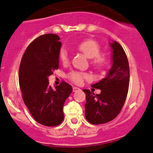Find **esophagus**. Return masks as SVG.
<instances>
[{
    "mask_svg": "<svg viewBox=\"0 0 153 153\" xmlns=\"http://www.w3.org/2000/svg\"><path fill=\"white\" fill-rule=\"evenodd\" d=\"M80 88H78V87H73V91L75 92V91H79Z\"/></svg>",
    "mask_w": 153,
    "mask_h": 153,
    "instance_id": "1",
    "label": "esophagus"
}]
</instances>
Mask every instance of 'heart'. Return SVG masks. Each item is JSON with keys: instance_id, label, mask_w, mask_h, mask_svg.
I'll use <instances>...</instances> for the list:
<instances>
[{"instance_id": "1", "label": "heart", "mask_w": 153, "mask_h": 153, "mask_svg": "<svg viewBox=\"0 0 153 153\" xmlns=\"http://www.w3.org/2000/svg\"><path fill=\"white\" fill-rule=\"evenodd\" d=\"M77 49L85 55L88 59H92V64L95 66H102L104 63V58L100 55V48L99 44L96 41L91 39H85L78 44ZM59 59L62 62L67 63L68 61V51L65 48L60 50ZM68 78L75 84H81L85 78H87V75L78 72L71 71L68 74Z\"/></svg>"}]
</instances>
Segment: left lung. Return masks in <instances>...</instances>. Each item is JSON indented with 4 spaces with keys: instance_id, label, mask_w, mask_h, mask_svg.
<instances>
[{
    "instance_id": "8db88e82",
    "label": "left lung",
    "mask_w": 153,
    "mask_h": 153,
    "mask_svg": "<svg viewBox=\"0 0 153 153\" xmlns=\"http://www.w3.org/2000/svg\"><path fill=\"white\" fill-rule=\"evenodd\" d=\"M112 65L104 78L91 86L100 89V94H94L88 89L85 104V118L92 124L110 122L120 112L126 100L130 83V67L127 57L122 46L117 41L110 42Z\"/></svg>"
}]
</instances>
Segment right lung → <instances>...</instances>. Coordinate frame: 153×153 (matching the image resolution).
<instances>
[{
	"label": "right lung",
	"mask_w": 153,
	"mask_h": 153,
	"mask_svg": "<svg viewBox=\"0 0 153 153\" xmlns=\"http://www.w3.org/2000/svg\"><path fill=\"white\" fill-rule=\"evenodd\" d=\"M62 42L56 34H45L29 45L21 59L19 84L24 104L36 121L47 126L59 125L63 106L72 87L62 82L53 89L49 76L59 68Z\"/></svg>",
	"instance_id": "obj_1"
}]
</instances>
